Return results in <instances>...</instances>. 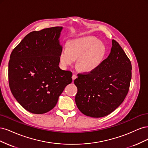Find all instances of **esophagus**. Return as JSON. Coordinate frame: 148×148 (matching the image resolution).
<instances>
[{"label":"esophagus","instance_id":"34e87169","mask_svg":"<svg viewBox=\"0 0 148 148\" xmlns=\"http://www.w3.org/2000/svg\"><path fill=\"white\" fill-rule=\"evenodd\" d=\"M77 78V75H75V74H73V75H72V79H73V80H75L76 78Z\"/></svg>","mask_w":148,"mask_h":148}]
</instances>
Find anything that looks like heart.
<instances>
[{"instance_id": "b5f03b06", "label": "heart", "mask_w": 148, "mask_h": 148, "mask_svg": "<svg viewBox=\"0 0 148 148\" xmlns=\"http://www.w3.org/2000/svg\"><path fill=\"white\" fill-rule=\"evenodd\" d=\"M104 56V48L99 40L91 37H84L70 41L68 49L62 51L60 59L61 63L66 66L79 58L78 68L84 71H91L100 65Z\"/></svg>"}]
</instances>
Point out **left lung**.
I'll use <instances>...</instances> for the list:
<instances>
[{"label": "left lung", "instance_id": "obj_1", "mask_svg": "<svg viewBox=\"0 0 148 148\" xmlns=\"http://www.w3.org/2000/svg\"><path fill=\"white\" fill-rule=\"evenodd\" d=\"M110 54L96 69L78 73L74 80L78 91L75 102L85 115L105 117L122 104L129 91L132 64L119 44L113 39Z\"/></svg>", "mask_w": 148, "mask_h": 148}]
</instances>
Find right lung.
<instances>
[{
	"label": "right lung",
	"instance_id": "add662e5",
	"mask_svg": "<svg viewBox=\"0 0 148 148\" xmlns=\"http://www.w3.org/2000/svg\"><path fill=\"white\" fill-rule=\"evenodd\" d=\"M61 26L28 34L12 51L8 62V82L19 104L29 112L46 113L57 104L72 73L59 64L62 47Z\"/></svg>",
	"mask_w": 148,
	"mask_h": 148
}]
</instances>
